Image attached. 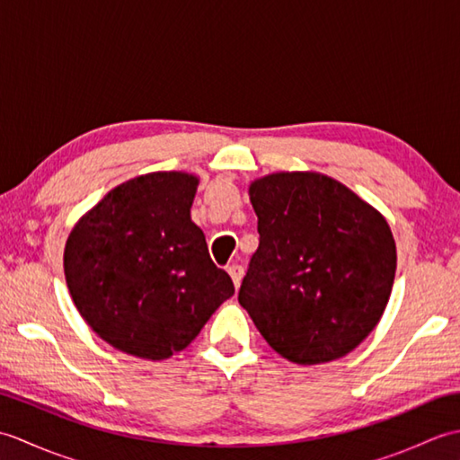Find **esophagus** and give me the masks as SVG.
<instances>
[{"mask_svg": "<svg viewBox=\"0 0 460 460\" xmlns=\"http://www.w3.org/2000/svg\"><path fill=\"white\" fill-rule=\"evenodd\" d=\"M227 270H229V275L233 279V285L239 287L241 285V279H243V267L235 262V265H231Z\"/></svg>", "mask_w": 460, "mask_h": 460, "instance_id": "1", "label": "esophagus"}]
</instances>
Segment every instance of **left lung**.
Segmentation results:
<instances>
[{"label":"left lung","mask_w":460,"mask_h":460,"mask_svg":"<svg viewBox=\"0 0 460 460\" xmlns=\"http://www.w3.org/2000/svg\"><path fill=\"white\" fill-rule=\"evenodd\" d=\"M259 247L239 288L269 346L300 366L349 354L392 295L397 252L387 221L346 185L314 172L251 183Z\"/></svg>","instance_id":"1"}]
</instances>
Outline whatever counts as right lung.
I'll return each mask as SVG.
<instances>
[{
    "label": "right lung",
    "instance_id": "obj_1",
    "mask_svg": "<svg viewBox=\"0 0 460 460\" xmlns=\"http://www.w3.org/2000/svg\"><path fill=\"white\" fill-rule=\"evenodd\" d=\"M198 178L155 172L109 191L75 225L65 279L75 306L116 349L165 359L235 295L190 217Z\"/></svg>",
    "mask_w": 460,
    "mask_h": 460
}]
</instances>
